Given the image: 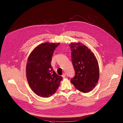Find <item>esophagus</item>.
<instances>
[{"label": "esophagus", "instance_id": "esophagus-1", "mask_svg": "<svg viewBox=\"0 0 123 123\" xmlns=\"http://www.w3.org/2000/svg\"><path fill=\"white\" fill-rule=\"evenodd\" d=\"M62 77H63V78H65V77H66V74H65V73H63V74H62Z\"/></svg>", "mask_w": 123, "mask_h": 123}]
</instances>
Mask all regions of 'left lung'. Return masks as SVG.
Here are the masks:
<instances>
[{"mask_svg": "<svg viewBox=\"0 0 123 123\" xmlns=\"http://www.w3.org/2000/svg\"><path fill=\"white\" fill-rule=\"evenodd\" d=\"M70 47L75 71L70 81L78 90L88 92L96 86L99 80L98 60L93 53L83 44L71 43Z\"/></svg>", "mask_w": 123, "mask_h": 123, "instance_id": "left-lung-1", "label": "left lung"}]
</instances>
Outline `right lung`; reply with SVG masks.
<instances>
[{
	"label": "right lung",
	"instance_id": "obj_1",
	"mask_svg": "<svg viewBox=\"0 0 123 123\" xmlns=\"http://www.w3.org/2000/svg\"><path fill=\"white\" fill-rule=\"evenodd\" d=\"M60 43H44L30 53L26 67L29 86L37 95L43 98L52 96L57 90L62 77L56 74L51 62L54 50Z\"/></svg>",
	"mask_w": 123,
	"mask_h": 123
}]
</instances>
